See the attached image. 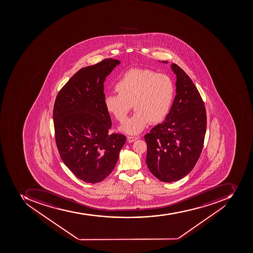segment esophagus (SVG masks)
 I'll return each mask as SVG.
<instances>
[{
	"label": "esophagus",
	"mask_w": 253,
	"mask_h": 253,
	"mask_svg": "<svg viewBox=\"0 0 253 253\" xmlns=\"http://www.w3.org/2000/svg\"><path fill=\"white\" fill-rule=\"evenodd\" d=\"M137 139H138V137H134V136H128L127 137V141L129 142H133V141H135Z\"/></svg>",
	"instance_id": "34e87169"
}]
</instances>
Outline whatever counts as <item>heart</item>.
Wrapping results in <instances>:
<instances>
[{"mask_svg": "<svg viewBox=\"0 0 253 253\" xmlns=\"http://www.w3.org/2000/svg\"><path fill=\"white\" fill-rule=\"evenodd\" d=\"M118 95L104 98L106 111L120 124L127 117L133 104L136 112L122 126L130 134L140 133L149 123L161 124L169 112L175 95L172 80L143 68L126 72L115 84Z\"/></svg>", "mask_w": 253, "mask_h": 253, "instance_id": "heart-1", "label": "heart"}]
</instances>
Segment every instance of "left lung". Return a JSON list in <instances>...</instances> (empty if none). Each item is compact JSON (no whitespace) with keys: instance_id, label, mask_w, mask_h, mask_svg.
<instances>
[{"instance_id":"obj_1","label":"left lung","mask_w":253,"mask_h":253,"mask_svg":"<svg viewBox=\"0 0 253 253\" xmlns=\"http://www.w3.org/2000/svg\"><path fill=\"white\" fill-rule=\"evenodd\" d=\"M171 69L176 75L173 104L165 121L145 135L149 171L166 183L177 181L193 169L207 130V112L197 88L176 64Z\"/></svg>"}]
</instances>
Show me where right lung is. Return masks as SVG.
<instances>
[{
    "mask_svg": "<svg viewBox=\"0 0 253 253\" xmlns=\"http://www.w3.org/2000/svg\"><path fill=\"white\" fill-rule=\"evenodd\" d=\"M120 63L106 58L78 70L58 92L53 110L60 157L86 183H96L112 173L126 142L121 133H109L112 120L104 108V83Z\"/></svg>",
    "mask_w": 253,
    "mask_h": 253,
    "instance_id": "right-lung-1",
    "label": "right lung"
}]
</instances>
